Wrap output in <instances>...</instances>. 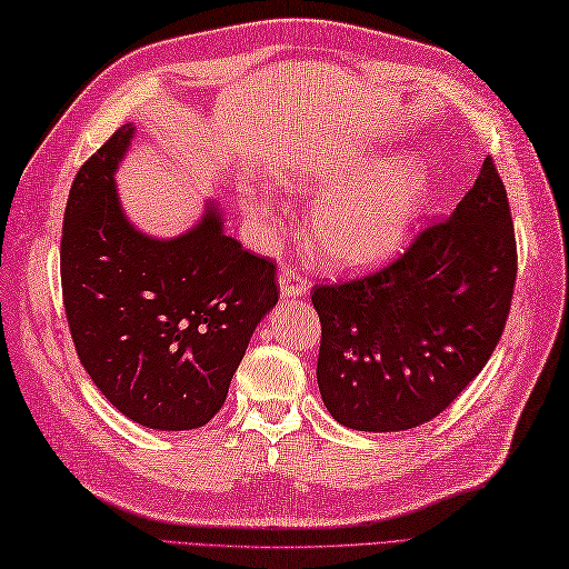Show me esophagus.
Instances as JSON below:
<instances>
[{"mask_svg": "<svg viewBox=\"0 0 569 569\" xmlns=\"http://www.w3.org/2000/svg\"><path fill=\"white\" fill-rule=\"evenodd\" d=\"M278 288L283 298H298L308 291V278L296 269H283L278 273Z\"/></svg>", "mask_w": 569, "mask_h": 569, "instance_id": "esophagus-1", "label": "esophagus"}]
</instances>
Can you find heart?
<instances>
[{"label":"heart","instance_id":"1","mask_svg":"<svg viewBox=\"0 0 569 569\" xmlns=\"http://www.w3.org/2000/svg\"><path fill=\"white\" fill-rule=\"evenodd\" d=\"M283 183L293 190H328L310 212L312 237L328 261L361 269L401 249L418 220L428 178L422 163L408 156L379 171L365 159L296 168ZM244 212L263 222L271 202L263 192H247Z\"/></svg>","mask_w":569,"mask_h":569}]
</instances>
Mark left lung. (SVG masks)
<instances>
[{"label": "left lung", "instance_id": "8db88e82", "mask_svg": "<svg viewBox=\"0 0 569 569\" xmlns=\"http://www.w3.org/2000/svg\"><path fill=\"white\" fill-rule=\"evenodd\" d=\"M516 261L509 198L487 159L455 212L393 263L312 288L330 416L352 430L396 432L442 413L499 345Z\"/></svg>", "mask_w": 569, "mask_h": 569}]
</instances>
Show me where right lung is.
<instances>
[{
    "label": "right lung",
    "mask_w": 569,
    "mask_h": 569,
    "mask_svg": "<svg viewBox=\"0 0 569 569\" xmlns=\"http://www.w3.org/2000/svg\"><path fill=\"white\" fill-rule=\"evenodd\" d=\"M124 124L72 180L60 283L76 352L119 413L151 430H192L222 408L257 325L278 303L276 266L224 234L208 202L173 239L143 234L119 204Z\"/></svg>",
    "instance_id": "obj_1"
}]
</instances>
